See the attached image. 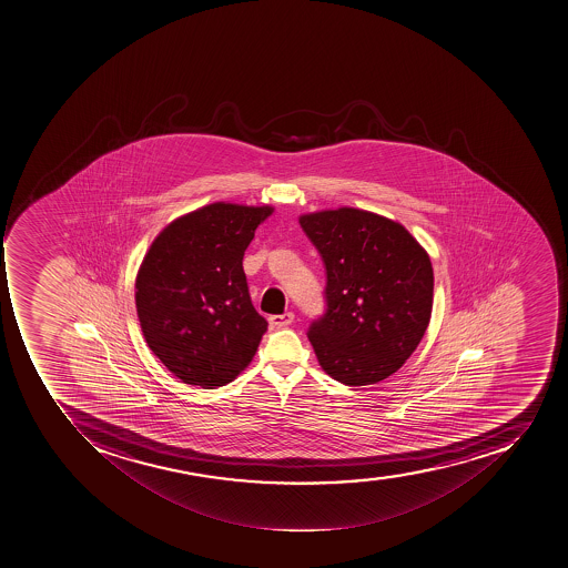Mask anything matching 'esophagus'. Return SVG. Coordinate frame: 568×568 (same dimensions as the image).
I'll return each mask as SVG.
<instances>
[{"label": "esophagus", "mask_w": 568, "mask_h": 568, "mask_svg": "<svg viewBox=\"0 0 568 568\" xmlns=\"http://www.w3.org/2000/svg\"><path fill=\"white\" fill-rule=\"evenodd\" d=\"M268 323H271L272 326H276V328H285V326H291V324L294 323V314H292V312H285V314L282 315H272V317H268Z\"/></svg>", "instance_id": "34e87169"}]
</instances>
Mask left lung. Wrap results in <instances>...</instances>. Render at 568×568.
Wrapping results in <instances>:
<instances>
[{
  "label": "left lung",
  "mask_w": 568,
  "mask_h": 568,
  "mask_svg": "<svg viewBox=\"0 0 568 568\" xmlns=\"http://www.w3.org/2000/svg\"><path fill=\"white\" fill-rule=\"evenodd\" d=\"M326 267V314L308 338L326 375L382 382L404 366L430 323V256L404 225L358 207L300 216Z\"/></svg>",
  "instance_id": "1"
}]
</instances>
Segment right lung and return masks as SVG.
I'll list each match as a JSON object with an SVG mask.
<instances>
[{
  "label": "right lung",
  "mask_w": 568,
  "mask_h": 568,
  "mask_svg": "<svg viewBox=\"0 0 568 568\" xmlns=\"http://www.w3.org/2000/svg\"><path fill=\"white\" fill-rule=\"evenodd\" d=\"M272 206L213 202L155 236L136 276L141 332L184 384L215 389L253 361L267 321L254 310L245 248Z\"/></svg>",
  "instance_id": "right-lung-1"
}]
</instances>
